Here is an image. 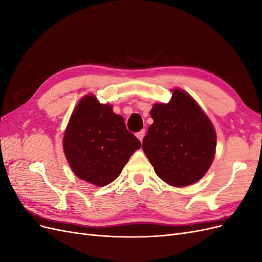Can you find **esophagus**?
Masks as SVG:
<instances>
[{
	"mask_svg": "<svg viewBox=\"0 0 262 262\" xmlns=\"http://www.w3.org/2000/svg\"><path fill=\"white\" fill-rule=\"evenodd\" d=\"M144 136H145V130H141L140 132H138V133H137V138H138L141 142L143 141Z\"/></svg>",
	"mask_w": 262,
	"mask_h": 262,
	"instance_id": "1",
	"label": "esophagus"
}]
</instances>
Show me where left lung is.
<instances>
[{
    "instance_id": "1",
    "label": "left lung",
    "mask_w": 262,
    "mask_h": 262,
    "mask_svg": "<svg viewBox=\"0 0 262 262\" xmlns=\"http://www.w3.org/2000/svg\"><path fill=\"white\" fill-rule=\"evenodd\" d=\"M142 148L156 175L173 187L200 180L215 155L216 133L189 94L173 90L168 104H155Z\"/></svg>"
}]
</instances>
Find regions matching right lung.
<instances>
[{"instance_id": "right-lung-1", "label": "right lung", "mask_w": 262, "mask_h": 262, "mask_svg": "<svg viewBox=\"0 0 262 262\" xmlns=\"http://www.w3.org/2000/svg\"><path fill=\"white\" fill-rule=\"evenodd\" d=\"M140 141L126 130L123 118L94 95L83 97L70 118L63 149L75 175L104 187L120 175Z\"/></svg>"}]
</instances>
